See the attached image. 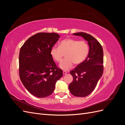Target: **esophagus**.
<instances>
[{
  "label": "esophagus",
  "instance_id": "1",
  "mask_svg": "<svg viewBox=\"0 0 125 125\" xmlns=\"http://www.w3.org/2000/svg\"><path fill=\"white\" fill-rule=\"evenodd\" d=\"M62 73H63V75H65V74H66L67 73V72L65 71H63Z\"/></svg>",
  "mask_w": 125,
  "mask_h": 125
}]
</instances>
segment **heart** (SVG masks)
<instances>
[{
	"mask_svg": "<svg viewBox=\"0 0 125 125\" xmlns=\"http://www.w3.org/2000/svg\"><path fill=\"white\" fill-rule=\"evenodd\" d=\"M89 52V45L85 42L68 38L60 42L59 46H52L50 54L52 59L57 62H61L65 54L66 58L60 62L59 68L67 71L71 68L73 63L80 65L83 62Z\"/></svg>",
	"mask_w": 125,
	"mask_h": 125,
	"instance_id": "b5f03b06",
	"label": "heart"
}]
</instances>
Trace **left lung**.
<instances>
[{
	"label": "left lung",
	"instance_id": "8db88e82",
	"mask_svg": "<svg viewBox=\"0 0 125 125\" xmlns=\"http://www.w3.org/2000/svg\"><path fill=\"white\" fill-rule=\"evenodd\" d=\"M73 35L81 36L88 42L89 52L84 61L70 71L73 81L69 84V90L75 96L85 97L95 89L103 74V48L99 42L89 34L79 32Z\"/></svg>",
	"mask_w": 125,
	"mask_h": 125
}]
</instances>
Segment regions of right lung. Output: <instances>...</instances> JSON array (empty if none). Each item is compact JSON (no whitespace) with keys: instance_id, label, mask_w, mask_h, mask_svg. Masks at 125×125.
Here are the masks:
<instances>
[{"instance_id":"add662e5","label":"right lung","mask_w":125,"mask_h":125,"mask_svg":"<svg viewBox=\"0 0 125 125\" xmlns=\"http://www.w3.org/2000/svg\"><path fill=\"white\" fill-rule=\"evenodd\" d=\"M55 33H39L24 43L19 53V75L26 89L39 98L48 96L55 88L62 71L56 66L50 54L58 41Z\"/></svg>"}]
</instances>
